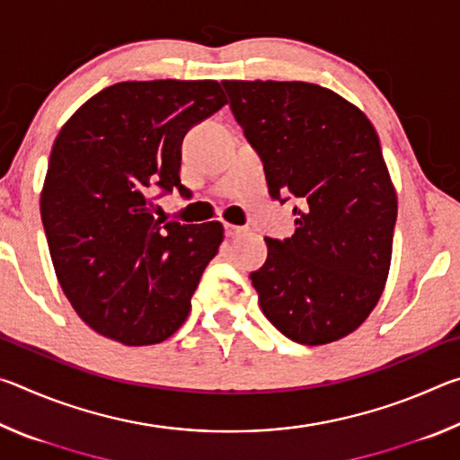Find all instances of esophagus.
<instances>
[{
    "label": "esophagus",
    "mask_w": 460,
    "mask_h": 460,
    "mask_svg": "<svg viewBox=\"0 0 460 460\" xmlns=\"http://www.w3.org/2000/svg\"><path fill=\"white\" fill-rule=\"evenodd\" d=\"M241 233H245V227H239V225H231L225 223V235L227 237H237Z\"/></svg>",
    "instance_id": "obj_1"
}]
</instances>
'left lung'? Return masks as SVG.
I'll list each match as a JSON object with an SVG mask.
<instances>
[{"instance_id": "8db88e82", "label": "left lung", "mask_w": 460, "mask_h": 460, "mask_svg": "<svg viewBox=\"0 0 460 460\" xmlns=\"http://www.w3.org/2000/svg\"><path fill=\"white\" fill-rule=\"evenodd\" d=\"M261 155L271 199L294 194L296 231L266 239L253 271L268 321L300 345H326L365 323L392 263L398 194L377 131L359 107L302 81H221Z\"/></svg>"}]
</instances>
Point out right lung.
Returning a JSON list of instances; mask_svg holds the SVG:
<instances>
[{"mask_svg": "<svg viewBox=\"0 0 460 460\" xmlns=\"http://www.w3.org/2000/svg\"><path fill=\"white\" fill-rule=\"evenodd\" d=\"M227 105L217 81H126L83 103L54 139L40 215L75 313L128 347L181 329L223 225L155 221V189L181 194L182 137Z\"/></svg>", "mask_w": 460, "mask_h": 460, "instance_id": "add662e5", "label": "right lung"}]
</instances>
